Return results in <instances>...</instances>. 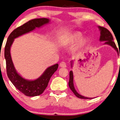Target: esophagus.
<instances>
[{
  "mask_svg": "<svg viewBox=\"0 0 120 120\" xmlns=\"http://www.w3.org/2000/svg\"><path fill=\"white\" fill-rule=\"evenodd\" d=\"M60 66L61 68H66V63L65 62H61V63H60Z\"/></svg>",
  "mask_w": 120,
  "mask_h": 120,
  "instance_id": "34e87169",
  "label": "esophagus"
}]
</instances>
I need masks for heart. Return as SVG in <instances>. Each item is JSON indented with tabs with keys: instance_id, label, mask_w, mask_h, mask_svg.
Here are the masks:
<instances>
[{
	"instance_id": "obj_1",
	"label": "heart",
	"mask_w": 120,
	"mask_h": 120,
	"mask_svg": "<svg viewBox=\"0 0 120 120\" xmlns=\"http://www.w3.org/2000/svg\"><path fill=\"white\" fill-rule=\"evenodd\" d=\"M82 34L79 31H75L71 34H69L63 38V45L65 46H71L74 45L76 42H77L79 39H80L78 42L77 46L79 48H82L85 47L87 45V41L85 38H81Z\"/></svg>"
}]
</instances>
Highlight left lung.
Here are the masks:
<instances>
[{
  "label": "left lung",
  "mask_w": 120,
  "mask_h": 120,
  "mask_svg": "<svg viewBox=\"0 0 120 120\" xmlns=\"http://www.w3.org/2000/svg\"><path fill=\"white\" fill-rule=\"evenodd\" d=\"M98 27L99 31H100V37H99V41L101 42L105 41V44L109 45L111 46V47H112L115 49L116 51L119 52L118 51V49L117 48L116 44L113 41V38L112 36V34H111V32H109L107 29L101 26H98ZM73 61L71 60L70 61V65H71V67H73ZM69 86L70 89L72 90V92L74 93V94L75 96L77 97L78 98L81 99H92V98H89L86 97H84L83 96H82L80 94H79L76 92L74 88V80H73V71H70L69 73Z\"/></svg>",
  "instance_id": "8db88e82"
}]
</instances>
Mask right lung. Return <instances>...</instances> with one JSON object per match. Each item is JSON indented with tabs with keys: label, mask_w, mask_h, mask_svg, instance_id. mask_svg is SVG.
Masks as SVG:
<instances>
[{
	"label": "right lung",
	"mask_w": 120,
	"mask_h": 120,
	"mask_svg": "<svg viewBox=\"0 0 120 120\" xmlns=\"http://www.w3.org/2000/svg\"><path fill=\"white\" fill-rule=\"evenodd\" d=\"M48 18H37L29 21L14 30L7 40L4 50V57L6 60L7 73L8 77L13 84L20 92L28 97L39 96L44 92L47 86L51 76L57 70L59 65L56 64L49 66L40 77L34 80H28L23 78L14 67L11 55V48L14 39L23 34L40 28L50 23Z\"/></svg>",
	"instance_id": "add662e5"
}]
</instances>
